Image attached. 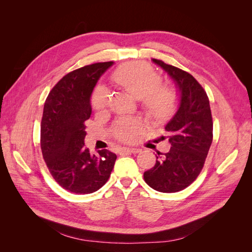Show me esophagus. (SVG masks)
<instances>
[{
    "instance_id": "1",
    "label": "esophagus",
    "mask_w": 252,
    "mask_h": 252,
    "mask_svg": "<svg viewBox=\"0 0 252 252\" xmlns=\"http://www.w3.org/2000/svg\"><path fill=\"white\" fill-rule=\"evenodd\" d=\"M122 152H128V154H138V152H140V149L133 148V147H123L121 149V154Z\"/></svg>"
}]
</instances>
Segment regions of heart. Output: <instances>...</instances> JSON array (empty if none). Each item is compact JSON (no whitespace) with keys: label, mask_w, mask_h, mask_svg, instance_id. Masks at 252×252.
Masks as SVG:
<instances>
[{"label":"heart","mask_w":252,"mask_h":252,"mask_svg":"<svg viewBox=\"0 0 252 252\" xmlns=\"http://www.w3.org/2000/svg\"><path fill=\"white\" fill-rule=\"evenodd\" d=\"M111 81L136 100H141L148 116L165 119L175 107V95L167 86L159 85L161 77L144 63H130L121 66L113 72ZM109 102L106 88L97 87L91 97V104L96 110H102ZM142 129V123L135 119H122L116 127L114 134L122 141H131Z\"/></svg>","instance_id":"1"}]
</instances>
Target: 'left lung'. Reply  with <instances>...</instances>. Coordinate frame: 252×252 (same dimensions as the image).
<instances>
[{
    "instance_id": "obj_1",
    "label": "left lung",
    "mask_w": 252,
    "mask_h": 252,
    "mask_svg": "<svg viewBox=\"0 0 252 252\" xmlns=\"http://www.w3.org/2000/svg\"><path fill=\"white\" fill-rule=\"evenodd\" d=\"M174 82L179 105L166 124L171 144L167 154L158 152L157 163L144 172L147 184L159 192H177L185 189L200 174L212 143V118L206 91L191 74L152 59Z\"/></svg>"
}]
</instances>
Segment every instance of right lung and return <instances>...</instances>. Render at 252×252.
Wrapping results in <instances>:
<instances>
[{
	"instance_id": "1",
	"label": "right lung",
	"mask_w": 252,
	"mask_h": 252,
	"mask_svg": "<svg viewBox=\"0 0 252 252\" xmlns=\"http://www.w3.org/2000/svg\"><path fill=\"white\" fill-rule=\"evenodd\" d=\"M113 62L95 63L67 73L51 89L44 104L41 149L60 186L73 193H93L108 181L116 163L113 152L90 155L85 147V121L90 118V97L101 75Z\"/></svg>"
}]
</instances>
